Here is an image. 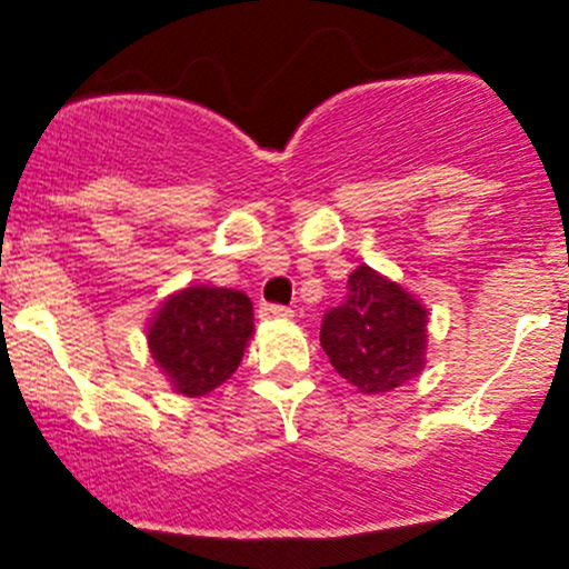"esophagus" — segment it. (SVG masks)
Here are the masks:
<instances>
[{
	"instance_id": "esophagus-1",
	"label": "esophagus",
	"mask_w": 569,
	"mask_h": 569,
	"mask_svg": "<svg viewBox=\"0 0 569 569\" xmlns=\"http://www.w3.org/2000/svg\"><path fill=\"white\" fill-rule=\"evenodd\" d=\"M261 317H267V319H289V317H295V311H291V308H286V306H267V302H263V306H261Z\"/></svg>"
}]
</instances>
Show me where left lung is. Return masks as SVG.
<instances>
[{
	"instance_id": "obj_1",
	"label": "left lung",
	"mask_w": 569,
	"mask_h": 569,
	"mask_svg": "<svg viewBox=\"0 0 569 569\" xmlns=\"http://www.w3.org/2000/svg\"><path fill=\"white\" fill-rule=\"evenodd\" d=\"M429 313L410 291L360 263L347 300L321 319V349L358 393H388L421 375Z\"/></svg>"
}]
</instances>
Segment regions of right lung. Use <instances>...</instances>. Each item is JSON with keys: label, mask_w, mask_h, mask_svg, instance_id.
<instances>
[{"label": "right lung", "mask_w": 569, "mask_h": 569, "mask_svg": "<svg viewBox=\"0 0 569 569\" xmlns=\"http://www.w3.org/2000/svg\"><path fill=\"white\" fill-rule=\"evenodd\" d=\"M252 336L248 295L217 286H189L162 302L148 327V349L173 391L206 396L242 363Z\"/></svg>", "instance_id": "add662e5"}]
</instances>
